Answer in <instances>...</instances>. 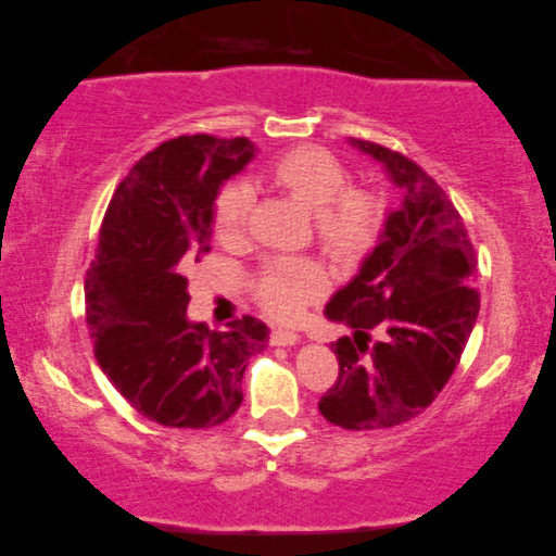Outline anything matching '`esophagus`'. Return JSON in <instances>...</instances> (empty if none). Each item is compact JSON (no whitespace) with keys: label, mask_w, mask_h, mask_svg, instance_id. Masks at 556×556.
<instances>
[{"label":"esophagus","mask_w":556,"mask_h":556,"mask_svg":"<svg viewBox=\"0 0 556 556\" xmlns=\"http://www.w3.org/2000/svg\"><path fill=\"white\" fill-rule=\"evenodd\" d=\"M298 340H301V336L293 333V331H287V329H275L273 333H269V343L277 345V348H287V345H295Z\"/></svg>","instance_id":"34e87169"}]
</instances>
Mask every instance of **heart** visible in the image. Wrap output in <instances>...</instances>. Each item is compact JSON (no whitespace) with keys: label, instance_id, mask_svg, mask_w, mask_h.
I'll use <instances>...</instances> for the list:
<instances>
[{"label":"heart","instance_id":"b5f03b06","mask_svg":"<svg viewBox=\"0 0 556 556\" xmlns=\"http://www.w3.org/2000/svg\"><path fill=\"white\" fill-rule=\"evenodd\" d=\"M261 180L315 211L317 244L338 263H352L376 244L386 225V197L368 185H350V170L329 150L301 146L269 162ZM251 192L230 182L213 202V235L223 247H239L249 232ZM329 289V275L312 258L273 255L251 277V291L275 319L293 321Z\"/></svg>","mask_w":556,"mask_h":556}]
</instances>
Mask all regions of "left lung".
<instances>
[{
  "label": "left lung",
  "mask_w": 556,
  "mask_h": 556,
  "mask_svg": "<svg viewBox=\"0 0 556 556\" xmlns=\"http://www.w3.org/2000/svg\"><path fill=\"white\" fill-rule=\"evenodd\" d=\"M354 148L404 190L359 275L326 305L352 336L331 343L338 378L321 416L345 430L408 422L444 390L479 315L477 253L458 208L414 160L371 140Z\"/></svg>",
  "instance_id": "8db88e82"
}]
</instances>
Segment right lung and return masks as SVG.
<instances>
[{
  "mask_svg": "<svg viewBox=\"0 0 556 556\" xmlns=\"http://www.w3.org/2000/svg\"><path fill=\"white\" fill-rule=\"evenodd\" d=\"M255 150L206 134L162 142L117 185L98 232L84 281L96 362L164 427L225 422L244 400L249 357L267 348L269 329L251 315L225 331L188 319V269L211 251L213 202Z\"/></svg>",
  "mask_w": 556,
  "mask_h": 556,
  "instance_id": "1",
  "label": "right lung"
}]
</instances>
